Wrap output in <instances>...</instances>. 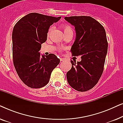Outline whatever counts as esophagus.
I'll use <instances>...</instances> for the list:
<instances>
[{"mask_svg":"<svg viewBox=\"0 0 123 123\" xmlns=\"http://www.w3.org/2000/svg\"><path fill=\"white\" fill-rule=\"evenodd\" d=\"M60 61H61V62L63 61V59L62 58H60Z\"/></svg>","mask_w":123,"mask_h":123,"instance_id":"34e87169","label":"esophagus"}]
</instances>
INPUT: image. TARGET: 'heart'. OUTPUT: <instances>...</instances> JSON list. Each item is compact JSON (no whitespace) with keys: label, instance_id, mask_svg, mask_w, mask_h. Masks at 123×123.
I'll return each mask as SVG.
<instances>
[{"label":"heart","instance_id":"b5f03b06","mask_svg":"<svg viewBox=\"0 0 123 123\" xmlns=\"http://www.w3.org/2000/svg\"><path fill=\"white\" fill-rule=\"evenodd\" d=\"M61 28L63 29L65 35H67L68 34L73 35V28H72V27L70 26V25H69L68 24H63L61 25ZM52 31H53V27H51L49 28V30H48V36H49ZM59 49L60 50H61V48H59Z\"/></svg>","mask_w":123,"mask_h":123}]
</instances>
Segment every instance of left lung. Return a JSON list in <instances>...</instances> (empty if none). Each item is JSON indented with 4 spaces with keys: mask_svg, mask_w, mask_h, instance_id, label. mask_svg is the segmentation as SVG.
<instances>
[{
    "mask_svg": "<svg viewBox=\"0 0 123 123\" xmlns=\"http://www.w3.org/2000/svg\"><path fill=\"white\" fill-rule=\"evenodd\" d=\"M75 27L76 38L70 52L80 55L81 61L71 60V69L67 72L68 83L80 92L91 90L97 83L104 71L108 43L104 27L90 16L65 17Z\"/></svg>",
    "mask_w": 123,
    "mask_h": 123,
    "instance_id": "obj_1",
    "label": "left lung"
}]
</instances>
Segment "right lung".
<instances>
[{
  "instance_id": "right-lung-1",
  "label": "right lung",
  "mask_w": 123,
  "mask_h": 123,
  "mask_svg": "<svg viewBox=\"0 0 123 123\" xmlns=\"http://www.w3.org/2000/svg\"><path fill=\"white\" fill-rule=\"evenodd\" d=\"M60 18L31 13L19 20L13 28V64L18 76L28 87L40 88L46 86L52 71L60 63L53 54L41 56L38 51L47 40L50 26Z\"/></svg>"
}]
</instances>
